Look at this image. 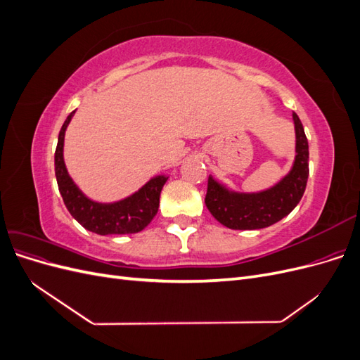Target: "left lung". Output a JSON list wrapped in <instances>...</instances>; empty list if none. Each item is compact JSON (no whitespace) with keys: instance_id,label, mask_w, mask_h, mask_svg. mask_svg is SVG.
Returning a JSON list of instances; mask_svg holds the SVG:
<instances>
[{"instance_id":"1","label":"left lung","mask_w":360,"mask_h":360,"mask_svg":"<svg viewBox=\"0 0 360 360\" xmlns=\"http://www.w3.org/2000/svg\"><path fill=\"white\" fill-rule=\"evenodd\" d=\"M292 120L296 127V159L291 171L274 188L258 193H237L209 177L204 201L217 222L231 230H259L276 224L299 204L309 176V147L296 112H292Z\"/></svg>"}]
</instances>
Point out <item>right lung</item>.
Returning a JSON list of instances; mask_svg holds the SVG:
<instances>
[{
    "instance_id": "add662e5",
    "label": "right lung",
    "mask_w": 360,
    "mask_h": 360,
    "mask_svg": "<svg viewBox=\"0 0 360 360\" xmlns=\"http://www.w3.org/2000/svg\"><path fill=\"white\" fill-rule=\"evenodd\" d=\"M73 114L75 111L69 114L60 130L56 150V177L68 210L85 230L101 236L143 231L158 213L160 191L168 177L158 176L151 179L138 192L117 202L102 204L86 198L69 177L63 158L64 134Z\"/></svg>"
}]
</instances>
